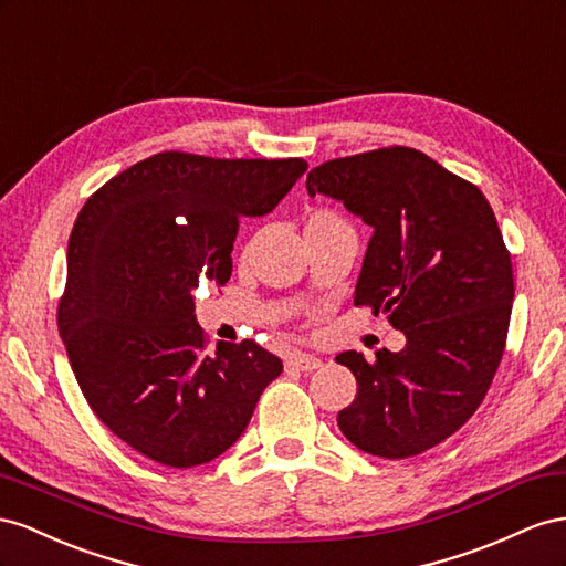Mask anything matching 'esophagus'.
<instances>
[{"instance_id": "34e87169", "label": "esophagus", "mask_w": 566, "mask_h": 566, "mask_svg": "<svg viewBox=\"0 0 566 566\" xmlns=\"http://www.w3.org/2000/svg\"><path fill=\"white\" fill-rule=\"evenodd\" d=\"M319 365H322L319 358H315V355H305V353H296L286 360V367L296 369V373H313V369H317Z\"/></svg>"}]
</instances>
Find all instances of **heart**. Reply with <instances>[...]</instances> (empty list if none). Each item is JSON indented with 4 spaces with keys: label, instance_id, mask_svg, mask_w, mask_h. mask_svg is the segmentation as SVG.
I'll return each instance as SVG.
<instances>
[{
    "label": "heart",
    "instance_id": "1",
    "mask_svg": "<svg viewBox=\"0 0 566 566\" xmlns=\"http://www.w3.org/2000/svg\"><path fill=\"white\" fill-rule=\"evenodd\" d=\"M334 224H344V218L332 211V208H315V211H311L308 218H305V232L334 228Z\"/></svg>",
    "mask_w": 566,
    "mask_h": 566
}]
</instances>
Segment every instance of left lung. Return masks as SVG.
Masks as SVG:
<instances>
[{"instance_id":"left-lung-1","label":"left lung","mask_w":566,"mask_h":566,"mask_svg":"<svg viewBox=\"0 0 566 566\" xmlns=\"http://www.w3.org/2000/svg\"><path fill=\"white\" fill-rule=\"evenodd\" d=\"M305 187L375 230L355 305L406 334L402 350H377L375 363L336 355L358 381L338 429L369 455L424 453L476 412L503 360L514 280L493 208L476 185L410 147L327 160Z\"/></svg>"}]
</instances>
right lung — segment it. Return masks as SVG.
<instances>
[{"label": "right lung", "instance_id": "add662e5", "mask_svg": "<svg viewBox=\"0 0 566 566\" xmlns=\"http://www.w3.org/2000/svg\"><path fill=\"white\" fill-rule=\"evenodd\" d=\"M305 170L303 158L160 151L77 213L59 334L94 415L144 458L211 462L280 377L282 360L249 338L208 353L193 292L228 284L239 218L270 213Z\"/></svg>", "mask_w": 566, "mask_h": 566}]
</instances>
